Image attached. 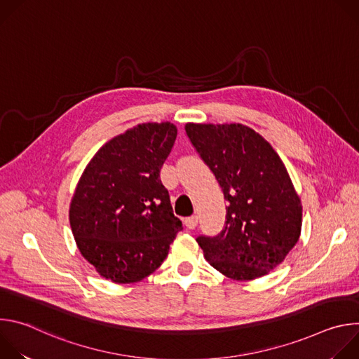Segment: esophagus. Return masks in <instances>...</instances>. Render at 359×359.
I'll use <instances>...</instances> for the list:
<instances>
[{"label": "esophagus", "mask_w": 359, "mask_h": 359, "mask_svg": "<svg viewBox=\"0 0 359 359\" xmlns=\"http://www.w3.org/2000/svg\"><path fill=\"white\" fill-rule=\"evenodd\" d=\"M197 222H198L197 216H190V217L184 219V224H186V227H187L189 230H193V229H196V226H197Z\"/></svg>", "instance_id": "34e87169"}]
</instances>
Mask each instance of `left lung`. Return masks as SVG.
Segmentation results:
<instances>
[{
  "label": "left lung",
  "mask_w": 359,
  "mask_h": 359,
  "mask_svg": "<svg viewBox=\"0 0 359 359\" xmlns=\"http://www.w3.org/2000/svg\"><path fill=\"white\" fill-rule=\"evenodd\" d=\"M187 137L227 201L223 230L196 240L229 278L263 277L284 262L301 233L302 208L277 151L240 123H187Z\"/></svg>",
  "instance_id": "1"
}]
</instances>
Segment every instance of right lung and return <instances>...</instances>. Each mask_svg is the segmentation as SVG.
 Returning a JSON list of instances; mask_svg holds the SVG:
<instances>
[{
  "mask_svg": "<svg viewBox=\"0 0 359 359\" xmlns=\"http://www.w3.org/2000/svg\"><path fill=\"white\" fill-rule=\"evenodd\" d=\"M176 136L170 122L137 125L102 146L78 182L71 229L107 280L128 284L151 274L183 229L161 180Z\"/></svg>",
  "mask_w": 359,
  "mask_h": 359,
  "instance_id": "add662e5",
  "label": "right lung"
}]
</instances>
